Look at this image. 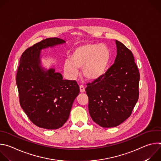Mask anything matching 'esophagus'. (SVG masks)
<instances>
[{
  "label": "esophagus",
  "mask_w": 161,
  "mask_h": 161,
  "mask_svg": "<svg viewBox=\"0 0 161 161\" xmlns=\"http://www.w3.org/2000/svg\"><path fill=\"white\" fill-rule=\"evenodd\" d=\"M85 86L83 85H80V92L81 93H83L85 92Z\"/></svg>",
  "instance_id": "obj_1"
}]
</instances>
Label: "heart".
<instances>
[{
    "instance_id": "obj_1",
    "label": "heart",
    "mask_w": 161,
    "mask_h": 161,
    "mask_svg": "<svg viewBox=\"0 0 161 161\" xmlns=\"http://www.w3.org/2000/svg\"><path fill=\"white\" fill-rule=\"evenodd\" d=\"M109 60V52L104 44L87 43L81 45L72 52L70 60L64 63V70L71 77L82 69L83 76L93 81L100 78L106 72Z\"/></svg>"
}]
</instances>
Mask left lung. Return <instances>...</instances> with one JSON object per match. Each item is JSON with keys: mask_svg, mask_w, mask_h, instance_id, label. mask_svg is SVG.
<instances>
[{"mask_svg": "<svg viewBox=\"0 0 161 161\" xmlns=\"http://www.w3.org/2000/svg\"><path fill=\"white\" fill-rule=\"evenodd\" d=\"M115 42L117 55L114 64L85 88L92 119L106 128L127 119L139 97L140 73L132 53L121 42Z\"/></svg>", "mask_w": 161, "mask_h": 161, "instance_id": "left-lung-1", "label": "left lung"}]
</instances>
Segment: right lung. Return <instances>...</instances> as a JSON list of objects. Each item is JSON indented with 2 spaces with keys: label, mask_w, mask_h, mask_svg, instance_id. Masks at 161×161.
<instances>
[{
  "label": "right lung",
  "mask_w": 161,
  "mask_h": 161,
  "mask_svg": "<svg viewBox=\"0 0 161 161\" xmlns=\"http://www.w3.org/2000/svg\"><path fill=\"white\" fill-rule=\"evenodd\" d=\"M57 37L43 39L22 53L16 73L19 104L31 121L41 128L57 129L69 117L80 87L75 80H62L54 69L41 65V50L65 43Z\"/></svg>",
  "instance_id": "obj_1"
}]
</instances>
